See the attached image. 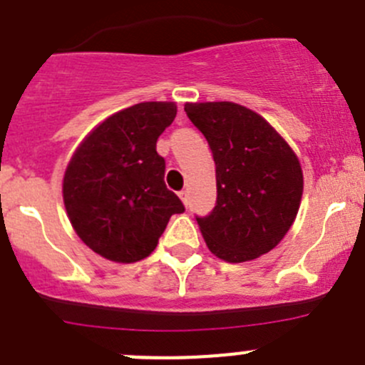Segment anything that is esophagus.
Here are the masks:
<instances>
[{
  "label": "esophagus",
  "mask_w": 365,
  "mask_h": 365,
  "mask_svg": "<svg viewBox=\"0 0 365 365\" xmlns=\"http://www.w3.org/2000/svg\"><path fill=\"white\" fill-rule=\"evenodd\" d=\"M178 196H180V200L183 202V205H185V207L189 205V192H187V190H180Z\"/></svg>",
  "instance_id": "esophagus-1"
}]
</instances>
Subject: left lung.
Instances as JSON below:
<instances>
[{
	"label": "left lung",
	"instance_id": "obj_1",
	"mask_svg": "<svg viewBox=\"0 0 365 365\" xmlns=\"http://www.w3.org/2000/svg\"><path fill=\"white\" fill-rule=\"evenodd\" d=\"M216 163V207L196 216L207 247L227 263H243L277 247L302 196L299 158L261 115L234 102H187Z\"/></svg>",
	"mask_w": 365,
	"mask_h": 365
}]
</instances>
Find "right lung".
<instances>
[{"label": "right lung", "instance_id": "right-lung-1", "mask_svg": "<svg viewBox=\"0 0 365 365\" xmlns=\"http://www.w3.org/2000/svg\"><path fill=\"white\" fill-rule=\"evenodd\" d=\"M176 117L175 102H140L98 124L66 167L63 198L77 236L117 263L148 257L173 214L185 210L163 182L156 140Z\"/></svg>", "mask_w": 365, "mask_h": 365}]
</instances>
